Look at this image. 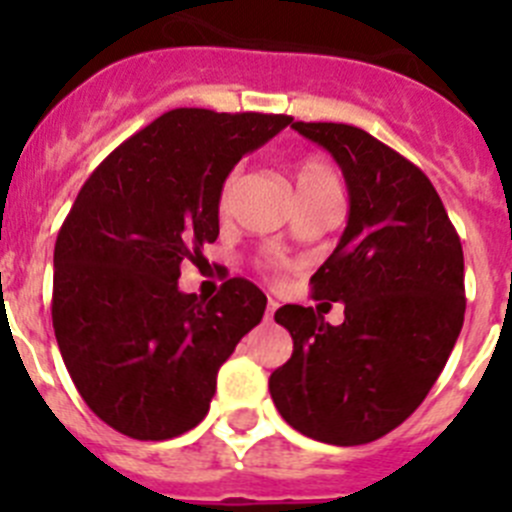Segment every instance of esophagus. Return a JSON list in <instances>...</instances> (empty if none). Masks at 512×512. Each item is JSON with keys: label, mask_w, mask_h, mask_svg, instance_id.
I'll use <instances>...</instances> for the list:
<instances>
[{"label": "esophagus", "mask_w": 512, "mask_h": 512, "mask_svg": "<svg viewBox=\"0 0 512 512\" xmlns=\"http://www.w3.org/2000/svg\"><path fill=\"white\" fill-rule=\"evenodd\" d=\"M277 307H279V302H274V300L266 302V320H274V312H277Z\"/></svg>", "instance_id": "34e87169"}]
</instances>
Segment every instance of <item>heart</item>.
I'll use <instances>...</instances> for the list:
<instances>
[{
    "mask_svg": "<svg viewBox=\"0 0 512 512\" xmlns=\"http://www.w3.org/2000/svg\"><path fill=\"white\" fill-rule=\"evenodd\" d=\"M295 182L297 192H305V189L320 187V184L336 182V174H333L330 166L325 164V161H320V158H302L295 166ZM235 187H238V169L230 171L223 179V184H220V194H217V205H220V210H225V207L230 205Z\"/></svg>",
    "mask_w": 512,
    "mask_h": 512,
    "instance_id": "heart-1",
    "label": "heart"
}]
</instances>
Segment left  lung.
<instances>
[{
	"label": "left lung",
	"mask_w": 512,
	"mask_h": 512,
	"mask_svg": "<svg viewBox=\"0 0 512 512\" xmlns=\"http://www.w3.org/2000/svg\"><path fill=\"white\" fill-rule=\"evenodd\" d=\"M341 166L348 225L312 274L315 300L343 302L341 325L312 307L274 320L295 341L269 377L271 400L295 431L361 446L415 413L464 325V251L431 179L366 130L292 122Z\"/></svg>",
	"instance_id": "left-lung-1"
}]
</instances>
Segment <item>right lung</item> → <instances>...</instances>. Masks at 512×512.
Segmentation results:
<instances>
[{"label": "right lung", "instance_id": "1", "mask_svg": "<svg viewBox=\"0 0 512 512\" xmlns=\"http://www.w3.org/2000/svg\"><path fill=\"white\" fill-rule=\"evenodd\" d=\"M289 122L179 107L81 187L53 251V330L79 395L115 431L166 441L194 428L220 366L264 318L266 295L248 279H228L210 302L176 282L220 233L225 176Z\"/></svg>", "mask_w": 512, "mask_h": 512}]
</instances>
